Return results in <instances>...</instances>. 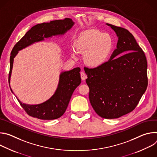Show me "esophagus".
Wrapping results in <instances>:
<instances>
[{
    "instance_id": "1",
    "label": "esophagus",
    "mask_w": 157,
    "mask_h": 157,
    "mask_svg": "<svg viewBox=\"0 0 157 157\" xmlns=\"http://www.w3.org/2000/svg\"><path fill=\"white\" fill-rule=\"evenodd\" d=\"M81 78L82 81H84L86 79V75L84 73V72H83V71L81 72Z\"/></svg>"
}]
</instances>
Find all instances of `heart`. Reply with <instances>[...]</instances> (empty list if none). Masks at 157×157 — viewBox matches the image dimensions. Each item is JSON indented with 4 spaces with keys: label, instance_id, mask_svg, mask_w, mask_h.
Returning <instances> with one entry per match:
<instances>
[{
    "label": "heart",
    "instance_id": "heart-1",
    "mask_svg": "<svg viewBox=\"0 0 157 157\" xmlns=\"http://www.w3.org/2000/svg\"><path fill=\"white\" fill-rule=\"evenodd\" d=\"M77 53H83L84 63L91 67L104 64L113 48V40L110 35L95 29L81 32L73 44ZM72 56H75L73 52Z\"/></svg>",
    "mask_w": 157,
    "mask_h": 157
}]
</instances>
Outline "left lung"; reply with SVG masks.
Masks as SVG:
<instances>
[{"label":"left lung","mask_w":157,"mask_h":157,"mask_svg":"<svg viewBox=\"0 0 157 157\" xmlns=\"http://www.w3.org/2000/svg\"><path fill=\"white\" fill-rule=\"evenodd\" d=\"M118 36L110 59L94 68L84 69L89 98L97 114L116 119L136 107L147 85V61L144 52L127 29L106 24Z\"/></svg>","instance_id":"8db88e82"}]
</instances>
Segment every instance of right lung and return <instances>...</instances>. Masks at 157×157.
Segmentation results:
<instances>
[{"label":"right lung","instance_id":"1","mask_svg":"<svg viewBox=\"0 0 157 157\" xmlns=\"http://www.w3.org/2000/svg\"><path fill=\"white\" fill-rule=\"evenodd\" d=\"M71 18L51 21L50 23L37 24L29 30L18 41L13 48L10 58V71L9 82L10 83L13 58L18 52L31 44L42 41L44 38L64 34L74 25ZM80 68H76L69 71H64L59 76V81L55 93L48 101L36 105L21 103L17 98L20 105L29 116L41 120H53L62 116L68 105L71 96L75 89L81 84ZM11 91L12 90L11 89Z\"/></svg>","mask_w":157,"mask_h":157}]
</instances>
